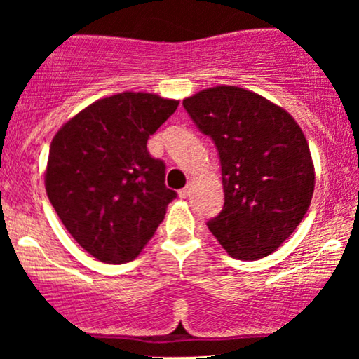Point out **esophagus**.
<instances>
[{
    "label": "esophagus",
    "mask_w": 359,
    "mask_h": 359,
    "mask_svg": "<svg viewBox=\"0 0 359 359\" xmlns=\"http://www.w3.org/2000/svg\"><path fill=\"white\" fill-rule=\"evenodd\" d=\"M179 196L182 197V199H187V197L191 196V187H189V185H187V187L180 189V191H179Z\"/></svg>",
    "instance_id": "1"
}]
</instances>
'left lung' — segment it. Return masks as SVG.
<instances>
[{"mask_svg": "<svg viewBox=\"0 0 359 359\" xmlns=\"http://www.w3.org/2000/svg\"><path fill=\"white\" fill-rule=\"evenodd\" d=\"M182 104L219 151L224 208L209 231L229 257H269L295 231L314 194L302 130L285 109L236 86L199 90Z\"/></svg>", "mask_w": 359, "mask_h": 359, "instance_id": "left-lung-1", "label": "left lung"}]
</instances>
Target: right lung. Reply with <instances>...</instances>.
Instances as JSON below:
<instances>
[{"label": "right lung", "instance_id": "add662e5", "mask_svg": "<svg viewBox=\"0 0 359 359\" xmlns=\"http://www.w3.org/2000/svg\"><path fill=\"white\" fill-rule=\"evenodd\" d=\"M177 106L126 90L89 104L52 140L48 201L74 240L100 262L137 258L177 197L165 185V163L147 150Z\"/></svg>", "mask_w": 359, "mask_h": 359}]
</instances>
